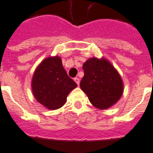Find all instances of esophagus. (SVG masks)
Masks as SVG:
<instances>
[{
	"mask_svg": "<svg viewBox=\"0 0 153 153\" xmlns=\"http://www.w3.org/2000/svg\"><path fill=\"white\" fill-rule=\"evenodd\" d=\"M74 82H75L77 83V85H79V82H80V80H79V78H74Z\"/></svg>",
	"mask_w": 153,
	"mask_h": 153,
	"instance_id": "34e87169",
	"label": "esophagus"
}]
</instances>
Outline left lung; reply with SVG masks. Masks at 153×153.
Wrapping results in <instances>:
<instances>
[{
    "label": "left lung",
    "mask_w": 153,
    "mask_h": 153,
    "mask_svg": "<svg viewBox=\"0 0 153 153\" xmlns=\"http://www.w3.org/2000/svg\"><path fill=\"white\" fill-rule=\"evenodd\" d=\"M80 87L95 108L101 110L114 105L123 93V80L116 69L105 58H90L83 64Z\"/></svg>",
    "instance_id": "1"
}]
</instances>
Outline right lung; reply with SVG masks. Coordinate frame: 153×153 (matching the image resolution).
<instances>
[{
  "label": "right lung",
  "instance_id": "obj_1",
  "mask_svg": "<svg viewBox=\"0 0 153 153\" xmlns=\"http://www.w3.org/2000/svg\"><path fill=\"white\" fill-rule=\"evenodd\" d=\"M35 99L49 110L61 108L77 84L68 76L59 56L45 59L36 68L31 82Z\"/></svg>",
  "mask_w": 153,
  "mask_h": 153
}]
</instances>
